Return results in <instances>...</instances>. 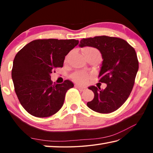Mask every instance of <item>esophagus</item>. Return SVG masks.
Wrapping results in <instances>:
<instances>
[{
    "label": "esophagus",
    "instance_id": "1",
    "mask_svg": "<svg viewBox=\"0 0 153 153\" xmlns=\"http://www.w3.org/2000/svg\"><path fill=\"white\" fill-rule=\"evenodd\" d=\"M75 86H76V88H77L79 90H80V91H84V90H86V88L84 87V86H79V85H76Z\"/></svg>",
    "mask_w": 153,
    "mask_h": 153
}]
</instances>
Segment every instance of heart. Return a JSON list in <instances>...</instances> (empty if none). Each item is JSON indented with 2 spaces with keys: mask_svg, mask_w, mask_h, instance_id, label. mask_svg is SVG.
I'll return each mask as SVG.
<instances>
[{
  "mask_svg": "<svg viewBox=\"0 0 153 153\" xmlns=\"http://www.w3.org/2000/svg\"><path fill=\"white\" fill-rule=\"evenodd\" d=\"M83 52H84V54L85 56H86V57L88 56H100V52L98 51L97 48H95L94 47H90V46H89V47L85 48L84 50H83ZM67 59H68V56L66 57L65 60H67ZM89 74L84 71H76L71 76L72 79H73L75 82L80 84H85V83L88 81V79H89Z\"/></svg>",
  "mask_w": 153,
  "mask_h": 153,
  "instance_id": "obj_1",
  "label": "heart"
}]
</instances>
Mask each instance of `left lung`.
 Listing matches in <instances>:
<instances>
[{"label": "left lung", "mask_w": 153, "mask_h": 153, "mask_svg": "<svg viewBox=\"0 0 153 153\" xmlns=\"http://www.w3.org/2000/svg\"><path fill=\"white\" fill-rule=\"evenodd\" d=\"M79 46H91L100 52L103 60L98 78L100 82L107 84L104 90L94 86L88 87L94 97L87 106L100 113L118 109L130 94L138 70L134 48L121 38L107 36L83 38Z\"/></svg>", "instance_id": "left-lung-1"}]
</instances>
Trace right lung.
I'll return each instance as SVG.
<instances>
[{
  "label": "right lung",
  "instance_id": "right-lung-1",
  "mask_svg": "<svg viewBox=\"0 0 153 153\" xmlns=\"http://www.w3.org/2000/svg\"><path fill=\"white\" fill-rule=\"evenodd\" d=\"M78 43L74 39L36 40L17 53L11 76L18 99L27 113L47 117L60 110L67 91L74 85L68 79L53 84L51 74L63 67L65 56Z\"/></svg>",
  "mask_w": 153,
  "mask_h": 153
}]
</instances>
